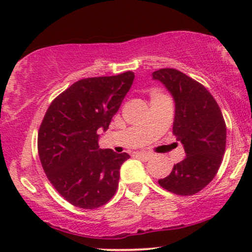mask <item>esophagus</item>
<instances>
[{"label": "esophagus", "mask_w": 252, "mask_h": 252, "mask_svg": "<svg viewBox=\"0 0 252 252\" xmlns=\"http://www.w3.org/2000/svg\"><path fill=\"white\" fill-rule=\"evenodd\" d=\"M136 156H137L138 158H141V160H142V161H148L149 158H152V155L148 154V153H142V152L136 153Z\"/></svg>", "instance_id": "esophagus-1"}]
</instances>
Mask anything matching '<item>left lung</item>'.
<instances>
[{
  "instance_id": "left-lung-1",
  "label": "left lung",
  "mask_w": 252,
  "mask_h": 252,
  "mask_svg": "<svg viewBox=\"0 0 252 252\" xmlns=\"http://www.w3.org/2000/svg\"><path fill=\"white\" fill-rule=\"evenodd\" d=\"M175 103L173 134L184 146L186 158L174 164L158 184L179 195H193L213 180L226 146V126L220 108L204 85L174 68L153 72Z\"/></svg>"
}]
</instances>
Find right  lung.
Listing matches in <instances>:
<instances>
[{
    "label": "right lung",
    "instance_id": "right-lung-1",
    "mask_svg": "<svg viewBox=\"0 0 252 252\" xmlns=\"http://www.w3.org/2000/svg\"><path fill=\"white\" fill-rule=\"evenodd\" d=\"M134 72L85 78L60 94L46 111L37 152L48 180L80 209L106 204L116 193L120 168L130 156L98 146L134 82Z\"/></svg>",
    "mask_w": 252,
    "mask_h": 252
}]
</instances>
